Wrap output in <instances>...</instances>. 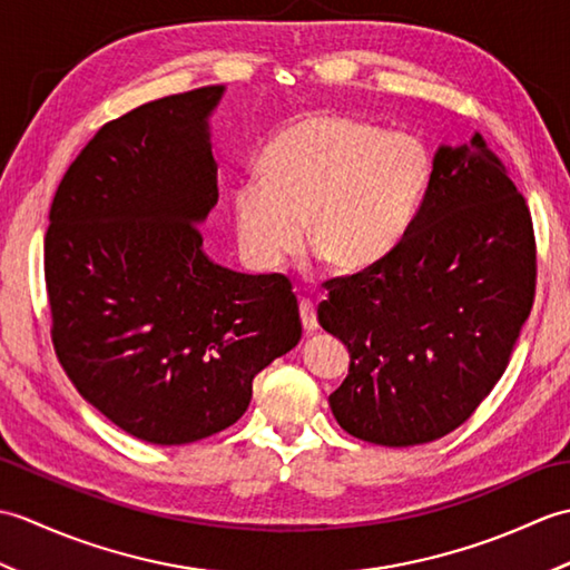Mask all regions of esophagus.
Here are the masks:
<instances>
[{
  "label": "esophagus",
  "mask_w": 570,
  "mask_h": 570,
  "mask_svg": "<svg viewBox=\"0 0 570 570\" xmlns=\"http://www.w3.org/2000/svg\"><path fill=\"white\" fill-rule=\"evenodd\" d=\"M298 311H301V323H304V331L311 335L318 331V316H316V306L311 304L308 298H301L298 304Z\"/></svg>",
  "instance_id": "esophagus-1"
}]
</instances>
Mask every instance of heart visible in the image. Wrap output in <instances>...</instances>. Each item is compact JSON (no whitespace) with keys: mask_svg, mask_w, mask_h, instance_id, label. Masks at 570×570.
<instances>
[{"mask_svg":"<svg viewBox=\"0 0 570 570\" xmlns=\"http://www.w3.org/2000/svg\"><path fill=\"white\" fill-rule=\"evenodd\" d=\"M262 180L235 190L237 247L254 269H278L306 242L335 272L390 254L431 180V154L411 135H384L341 115L296 117L259 156Z\"/></svg>","mask_w":570,"mask_h":570,"instance_id":"1","label":"heart"}]
</instances>
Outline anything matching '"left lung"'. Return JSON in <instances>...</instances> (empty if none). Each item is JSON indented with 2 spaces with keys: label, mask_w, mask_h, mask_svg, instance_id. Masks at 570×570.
<instances>
[{
  "label": "left lung",
  "mask_w": 570,
  "mask_h": 570,
  "mask_svg": "<svg viewBox=\"0 0 570 570\" xmlns=\"http://www.w3.org/2000/svg\"><path fill=\"white\" fill-rule=\"evenodd\" d=\"M325 288L318 321L350 353L328 402L350 435L406 448L465 423L504 374L537 292L529 205L485 137L435 151L399 245Z\"/></svg>",
  "instance_id": "obj_1"
}]
</instances>
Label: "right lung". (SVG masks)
Listing matches in <instances>:
<instances>
[{
	"mask_svg": "<svg viewBox=\"0 0 570 570\" xmlns=\"http://www.w3.org/2000/svg\"><path fill=\"white\" fill-rule=\"evenodd\" d=\"M208 85L98 129L48 213L51 341L76 390L139 441L184 445L245 414L252 380L301 341L284 274L208 259L217 203Z\"/></svg>",
	"mask_w": 570,
	"mask_h": 570,
	"instance_id": "add662e5",
	"label": "right lung"
}]
</instances>
